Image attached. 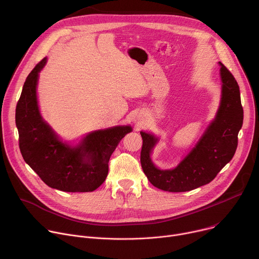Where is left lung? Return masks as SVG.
I'll list each match as a JSON object with an SVG mask.
<instances>
[{
	"mask_svg": "<svg viewBox=\"0 0 259 259\" xmlns=\"http://www.w3.org/2000/svg\"><path fill=\"white\" fill-rule=\"evenodd\" d=\"M220 65L222 100L215 118L176 168L163 170L154 165L150 155L158 139L141 132V165L154 187L168 192L194 190L209 184L232 160L243 124V107L237 80L222 62Z\"/></svg>",
	"mask_w": 259,
	"mask_h": 259,
	"instance_id": "1",
	"label": "left lung"
}]
</instances>
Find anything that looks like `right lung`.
<instances>
[{
	"mask_svg": "<svg viewBox=\"0 0 259 259\" xmlns=\"http://www.w3.org/2000/svg\"><path fill=\"white\" fill-rule=\"evenodd\" d=\"M44 58L26 77L15 120L24 161L49 187L64 192H93L108 175V162L130 125L95 131L75 147L63 143L39 114L36 84Z\"/></svg>",
	"mask_w": 259,
	"mask_h": 259,
	"instance_id": "obj_1",
	"label": "right lung"
}]
</instances>
